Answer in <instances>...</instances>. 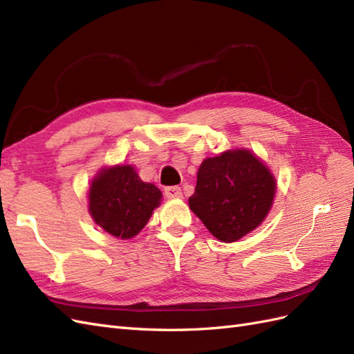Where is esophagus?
I'll use <instances>...</instances> for the list:
<instances>
[{"mask_svg":"<svg viewBox=\"0 0 354 354\" xmlns=\"http://www.w3.org/2000/svg\"><path fill=\"white\" fill-rule=\"evenodd\" d=\"M164 194L169 199H178V198L183 196V194H181V189L178 186H168V187H165Z\"/></svg>","mask_w":354,"mask_h":354,"instance_id":"1","label":"esophagus"}]
</instances>
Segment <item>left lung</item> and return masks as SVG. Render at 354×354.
<instances>
[{"label": "left lung", "instance_id": "left-lung-1", "mask_svg": "<svg viewBox=\"0 0 354 354\" xmlns=\"http://www.w3.org/2000/svg\"><path fill=\"white\" fill-rule=\"evenodd\" d=\"M275 189L271 171L250 150H227L201 164L189 208L217 240L234 243L265 221Z\"/></svg>", "mask_w": 354, "mask_h": 354}]
</instances>
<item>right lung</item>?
Returning a JSON list of instances; mask_svg holds the SVG:
<instances>
[{"label":"right lung","mask_w":354,"mask_h":354,"mask_svg":"<svg viewBox=\"0 0 354 354\" xmlns=\"http://www.w3.org/2000/svg\"><path fill=\"white\" fill-rule=\"evenodd\" d=\"M160 190L145 183L131 165L104 168L89 187V213L110 235L129 240L149 222L160 204Z\"/></svg>","instance_id":"1"}]
</instances>
